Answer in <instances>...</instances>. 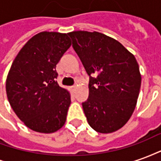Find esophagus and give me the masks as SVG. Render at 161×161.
Returning <instances> with one entry per match:
<instances>
[{
  "instance_id": "obj_1",
  "label": "esophagus",
  "mask_w": 161,
  "mask_h": 161,
  "mask_svg": "<svg viewBox=\"0 0 161 161\" xmlns=\"http://www.w3.org/2000/svg\"><path fill=\"white\" fill-rule=\"evenodd\" d=\"M71 90H72V91H75V90H76V89H77V84H74V85H72V86H71Z\"/></svg>"
}]
</instances>
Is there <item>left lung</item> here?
Here are the masks:
<instances>
[{
    "label": "left lung",
    "mask_w": 161,
    "mask_h": 161,
    "mask_svg": "<svg viewBox=\"0 0 161 161\" xmlns=\"http://www.w3.org/2000/svg\"><path fill=\"white\" fill-rule=\"evenodd\" d=\"M68 34L90 76L89 97L82 103L88 123L102 134L118 130L131 117L140 93L142 76L135 56L103 33Z\"/></svg>",
    "instance_id": "1"
}]
</instances>
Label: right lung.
Masks as SVG:
<instances>
[{"instance_id": "1", "label": "right lung", "mask_w": 161, "mask_h": 161, "mask_svg": "<svg viewBox=\"0 0 161 161\" xmlns=\"http://www.w3.org/2000/svg\"><path fill=\"white\" fill-rule=\"evenodd\" d=\"M70 45L67 33L41 32L25 44L11 65L7 97L16 115L33 131L54 133L66 121L70 94L56 81V65Z\"/></svg>"}]
</instances>
